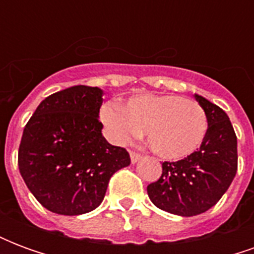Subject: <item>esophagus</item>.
Instances as JSON below:
<instances>
[{"label":"esophagus","instance_id":"1","mask_svg":"<svg viewBox=\"0 0 254 254\" xmlns=\"http://www.w3.org/2000/svg\"><path fill=\"white\" fill-rule=\"evenodd\" d=\"M141 158V155L138 154V152H134V151H130V160H132V163H136L138 162Z\"/></svg>","mask_w":254,"mask_h":254}]
</instances>
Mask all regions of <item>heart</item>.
<instances>
[{"label":"heart","mask_w":254,"mask_h":254,"mask_svg":"<svg viewBox=\"0 0 254 254\" xmlns=\"http://www.w3.org/2000/svg\"><path fill=\"white\" fill-rule=\"evenodd\" d=\"M100 120L111 141L127 144L147 133L155 154L170 160L193 154L208 129L201 106L178 95H140L125 107L107 102L100 109Z\"/></svg>","instance_id":"1"}]
</instances>
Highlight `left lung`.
<instances>
[{
  "label": "left lung",
  "mask_w": 254,
  "mask_h": 254,
  "mask_svg": "<svg viewBox=\"0 0 254 254\" xmlns=\"http://www.w3.org/2000/svg\"><path fill=\"white\" fill-rule=\"evenodd\" d=\"M208 120L200 148L177 162H163L162 176L147 187L151 201L166 212L194 216L222 198L238 169L237 136L219 106L196 95Z\"/></svg>",
  "instance_id": "8db88e82"
}]
</instances>
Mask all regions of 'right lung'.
<instances>
[{
  "label": "right lung",
  "instance_id": "obj_1",
  "mask_svg": "<svg viewBox=\"0 0 254 254\" xmlns=\"http://www.w3.org/2000/svg\"><path fill=\"white\" fill-rule=\"evenodd\" d=\"M102 89L74 85L47 96L27 122L19 170L42 205L60 215L99 207L111 176L130 165L125 148L102 136Z\"/></svg>",
  "mask_w": 254,
  "mask_h": 254
}]
</instances>
